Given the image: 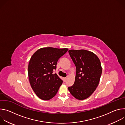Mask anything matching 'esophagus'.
<instances>
[{"label":"esophagus","mask_w":125,"mask_h":125,"mask_svg":"<svg viewBox=\"0 0 125 125\" xmlns=\"http://www.w3.org/2000/svg\"><path fill=\"white\" fill-rule=\"evenodd\" d=\"M64 82H65L66 81V80H67V78H64Z\"/></svg>","instance_id":"34e87169"}]
</instances>
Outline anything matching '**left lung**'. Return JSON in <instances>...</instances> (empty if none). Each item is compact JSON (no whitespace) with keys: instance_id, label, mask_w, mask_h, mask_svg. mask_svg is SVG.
Segmentation results:
<instances>
[{"instance_id":"1","label":"left lung","mask_w":125,"mask_h":125,"mask_svg":"<svg viewBox=\"0 0 125 125\" xmlns=\"http://www.w3.org/2000/svg\"><path fill=\"white\" fill-rule=\"evenodd\" d=\"M68 52L76 68L74 83L68 90L77 99H85L93 94L99 84L102 73L100 61L94 53L86 50Z\"/></svg>"}]
</instances>
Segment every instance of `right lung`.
Listing matches in <instances>:
<instances>
[{
  "instance_id": "1",
  "label": "right lung",
  "mask_w": 125,
  "mask_h": 125,
  "mask_svg": "<svg viewBox=\"0 0 125 125\" xmlns=\"http://www.w3.org/2000/svg\"><path fill=\"white\" fill-rule=\"evenodd\" d=\"M68 48L44 47L38 50L31 57L28 66V76L31 87L41 99L48 100L58 92L63 81L53 71L58 59Z\"/></svg>"
}]
</instances>
